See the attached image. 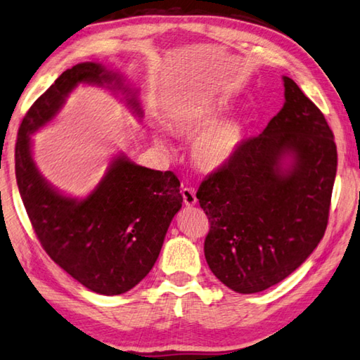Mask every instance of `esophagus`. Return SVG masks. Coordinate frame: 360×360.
Listing matches in <instances>:
<instances>
[{
  "instance_id": "obj_1",
  "label": "esophagus",
  "mask_w": 360,
  "mask_h": 360,
  "mask_svg": "<svg viewBox=\"0 0 360 360\" xmlns=\"http://www.w3.org/2000/svg\"><path fill=\"white\" fill-rule=\"evenodd\" d=\"M182 198H184V204L187 207H193L196 204V195H195V190L193 188H182Z\"/></svg>"
}]
</instances>
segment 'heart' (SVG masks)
<instances>
[{
	"instance_id": "obj_1",
	"label": "heart",
	"mask_w": 360,
	"mask_h": 360,
	"mask_svg": "<svg viewBox=\"0 0 360 360\" xmlns=\"http://www.w3.org/2000/svg\"><path fill=\"white\" fill-rule=\"evenodd\" d=\"M223 104H201L190 105L181 110L174 118V128L184 136H196L192 146V158L195 165L202 172H218L226 167L236 158L243 142V131L237 120H223L218 122L224 112ZM156 143L167 148L168 143L164 136L158 134Z\"/></svg>"
}]
</instances>
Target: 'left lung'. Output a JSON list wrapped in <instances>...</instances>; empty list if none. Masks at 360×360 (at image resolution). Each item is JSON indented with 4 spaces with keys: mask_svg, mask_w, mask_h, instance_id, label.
<instances>
[{
    "mask_svg": "<svg viewBox=\"0 0 360 360\" xmlns=\"http://www.w3.org/2000/svg\"><path fill=\"white\" fill-rule=\"evenodd\" d=\"M283 81V109L196 192L210 221L204 240L209 269L237 293L262 292L285 279L328 226L334 134L297 82Z\"/></svg>",
    "mask_w": 360,
    "mask_h": 360,
    "instance_id": "left-lung-1",
    "label": "left lung"
}]
</instances>
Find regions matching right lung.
<instances>
[{
	"mask_svg": "<svg viewBox=\"0 0 360 360\" xmlns=\"http://www.w3.org/2000/svg\"><path fill=\"white\" fill-rule=\"evenodd\" d=\"M79 84L122 91L134 114L143 117L137 91L101 63L82 62L63 72L37 98L20 124L15 176L20 196L46 255L89 290L122 295L156 264L168 226L182 207L179 179L117 154L86 198L60 193L40 174L31 136L59 114Z\"/></svg>",
	"mask_w": 360,
	"mask_h": 360,
	"instance_id": "1",
	"label": "right lung"
}]
</instances>
